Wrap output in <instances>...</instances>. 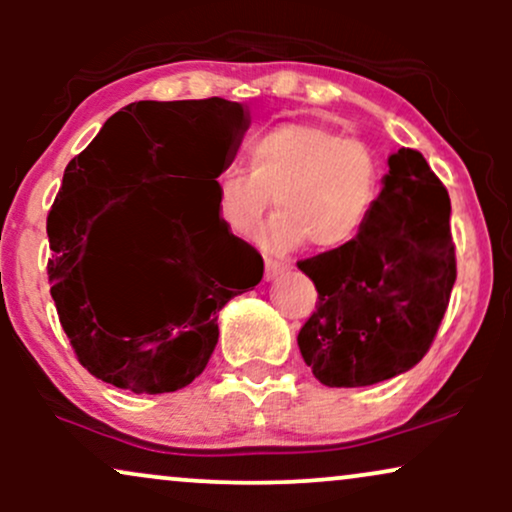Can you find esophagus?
<instances>
[{"label":"esophagus","instance_id":"1","mask_svg":"<svg viewBox=\"0 0 512 512\" xmlns=\"http://www.w3.org/2000/svg\"><path fill=\"white\" fill-rule=\"evenodd\" d=\"M267 267H264V279H276V276H279L281 272H284L286 267H289V262L286 260H274V257H267Z\"/></svg>","mask_w":512,"mask_h":512}]
</instances>
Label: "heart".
I'll return each mask as SVG.
<instances>
[{"label":"heart","mask_w":512,"mask_h":512,"mask_svg":"<svg viewBox=\"0 0 512 512\" xmlns=\"http://www.w3.org/2000/svg\"><path fill=\"white\" fill-rule=\"evenodd\" d=\"M383 185V156L366 139L281 122L250 139L248 168L216 175V209L228 231L248 236L274 197L279 214L264 226V248L289 250L305 238L315 248H339L368 226Z\"/></svg>","instance_id":"heart-1"}]
</instances>
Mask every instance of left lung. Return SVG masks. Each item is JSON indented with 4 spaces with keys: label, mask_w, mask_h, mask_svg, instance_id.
Returning a JSON list of instances; mask_svg holds the SVG:
<instances>
[{
    "label": "left lung",
    "mask_w": 512,
    "mask_h": 512,
    "mask_svg": "<svg viewBox=\"0 0 512 512\" xmlns=\"http://www.w3.org/2000/svg\"><path fill=\"white\" fill-rule=\"evenodd\" d=\"M375 214L351 243L298 260L317 303L298 349L327 387L390 380L426 356L457 279L450 197L426 158H387Z\"/></svg>",
    "instance_id": "left-lung-1"
}]
</instances>
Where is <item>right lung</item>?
<instances>
[{"instance_id": "obj_1", "label": "right lung", "mask_w": 512, "mask_h": 512, "mask_svg": "<svg viewBox=\"0 0 512 512\" xmlns=\"http://www.w3.org/2000/svg\"><path fill=\"white\" fill-rule=\"evenodd\" d=\"M245 129L243 105L223 98L139 101L117 110L69 161L48 214L50 293L76 358L103 383L142 395L187 387L219 342V310L260 284L262 255L233 236L216 209V175ZM163 174L179 175L169 179V195L123 224L108 251H96L92 226L125 197L121 187ZM88 251L137 261L143 289L93 294Z\"/></svg>"}]
</instances>
